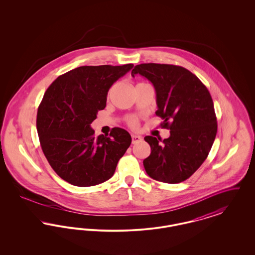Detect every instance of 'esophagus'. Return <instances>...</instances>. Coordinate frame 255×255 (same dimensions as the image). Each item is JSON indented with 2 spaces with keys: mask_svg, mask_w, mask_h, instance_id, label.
Listing matches in <instances>:
<instances>
[{
  "mask_svg": "<svg viewBox=\"0 0 255 255\" xmlns=\"http://www.w3.org/2000/svg\"><path fill=\"white\" fill-rule=\"evenodd\" d=\"M142 140V137L140 135H137V134H132V143L135 144L139 141Z\"/></svg>",
  "mask_w": 255,
  "mask_h": 255,
  "instance_id": "obj_1",
  "label": "esophagus"
}]
</instances>
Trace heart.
<instances>
[{
    "mask_svg": "<svg viewBox=\"0 0 255 255\" xmlns=\"http://www.w3.org/2000/svg\"><path fill=\"white\" fill-rule=\"evenodd\" d=\"M127 123H128V125L131 126L132 128H136L137 125H138L137 119L134 118V117H130V118L127 120Z\"/></svg>",
    "mask_w": 255,
    "mask_h": 255,
    "instance_id": "1",
    "label": "heart"
}]
</instances>
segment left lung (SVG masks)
Listing matches in <instances>:
<instances>
[{
    "mask_svg": "<svg viewBox=\"0 0 255 255\" xmlns=\"http://www.w3.org/2000/svg\"><path fill=\"white\" fill-rule=\"evenodd\" d=\"M140 74L154 85L161 126L170 130L163 140L146 135L151 154L143 160L152 179L179 183L192 176L203 162L217 133V119L206 86L181 66L147 63L136 65L132 76Z\"/></svg>",
    "mask_w": 255,
    "mask_h": 255,
    "instance_id": "obj_1",
    "label": "left lung"
}]
</instances>
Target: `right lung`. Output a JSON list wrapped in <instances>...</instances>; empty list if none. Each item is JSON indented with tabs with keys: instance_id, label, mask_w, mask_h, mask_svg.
I'll return each mask as SVG.
<instances>
[{
	"instance_id": "add662e5",
	"label": "right lung",
	"mask_w": 255,
	"mask_h": 255,
	"mask_svg": "<svg viewBox=\"0 0 255 255\" xmlns=\"http://www.w3.org/2000/svg\"><path fill=\"white\" fill-rule=\"evenodd\" d=\"M133 67H78L58 76L46 91L37 112V132L45 157L64 181L85 187L114 175L132 137L119 127L110 136L96 137L91 123L106 107L111 86Z\"/></svg>"
}]
</instances>
